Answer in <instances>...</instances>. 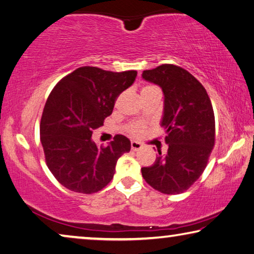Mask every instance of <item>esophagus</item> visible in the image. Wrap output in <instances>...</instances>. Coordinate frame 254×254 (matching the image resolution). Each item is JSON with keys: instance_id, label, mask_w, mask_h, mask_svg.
<instances>
[{"instance_id": "obj_1", "label": "esophagus", "mask_w": 254, "mask_h": 254, "mask_svg": "<svg viewBox=\"0 0 254 254\" xmlns=\"http://www.w3.org/2000/svg\"><path fill=\"white\" fill-rule=\"evenodd\" d=\"M130 145H131V149L134 150V152H137V150H139V149H141V147H143V145L136 140H131Z\"/></svg>"}]
</instances>
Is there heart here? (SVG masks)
Listing matches in <instances>:
<instances>
[{"mask_svg":"<svg viewBox=\"0 0 254 254\" xmlns=\"http://www.w3.org/2000/svg\"><path fill=\"white\" fill-rule=\"evenodd\" d=\"M146 88H149V87H145L144 89H146ZM128 131H129L131 135H139L140 132L143 131V125H140V124L131 125V126L129 127V130Z\"/></svg>","mask_w":254,"mask_h":254,"instance_id":"obj_1","label":"heart"}]
</instances>
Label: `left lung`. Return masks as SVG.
<instances>
[{"mask_svg":"<svg viewBox=\"0 0 254 254\" xmlns=\"http://www.w3.org/2000/svg\"><path fill=\"white\" fill-rule=\"evenodd\" d=\"M144 80L164 93L161 126L167 153L158 150L156 161L141 168L145 181L164 194H180L198 180L215 141V119L205 88L189 71L174 64L145 70Z\"/></svg>","mask_w":254,"mask_h":254,"instance_id":"1","label":"left lung"}]
</instances>
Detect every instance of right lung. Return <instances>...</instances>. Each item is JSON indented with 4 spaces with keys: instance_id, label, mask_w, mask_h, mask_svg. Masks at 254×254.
<instances>
[{
    "instance_id": "right-lung-1",
    "label": "right lung",
    "mask_w": 254,
    "mask_h": 254,
    "mask_svg": "<svg viewBox=\"0 0 254 254\" xmlns=\"http://www.w3.org/2000/svg\"><path fill=\"white\" fill-rule=\"evenodd\" d=\"M137 71L111 72L81 66L53 88L44 106L40 139L49 170L65 189L92 194L113 180L116 164L129 153L130 140L115 136L98 147L92 131L111 115L115 100L134 83Z\"/></svg>"
}]
</instances>
